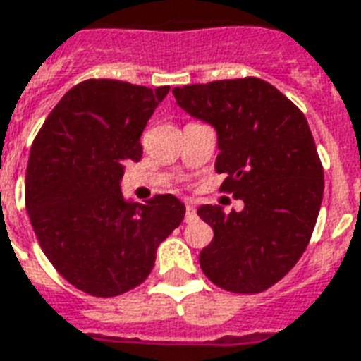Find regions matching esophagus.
<instances>
[{"mask_svg": "<svg viewBox=\"0 0 361 361\" xmlns=\"http://www.w3.org/2000/svg\"><path fill=\"white\" fill-rule=\"evenodd\" d=\"M197 218L195 212V204L191 201H185V221H193Z\"/></svg>", "mask_w": 361, "mask_h": 361, "instance_id": "1", "label": "esophagus"}]
</instances>
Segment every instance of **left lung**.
<instances>
[{"instance_id":"left-lung-1","label":"left lung","mask_w":361,"mask_h":361,"mask_svg":"<svg viewBox=\"0 0 361 361\" xmlns=\"http://www.w3.org/2000/svg\"><path fill=\"white\" fill-rule=\"evenodd\" d=\"M176 103L216 130L221 189L245 202L229 214L202 204L214 229L199 262L210 281L241 295L269 289L308 247L323 199V168L306 116L260 78L218 80L172 90Z\"/></svg>"}]
</instances>
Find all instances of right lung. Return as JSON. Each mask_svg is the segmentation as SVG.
Masks as SVG:
<instances>
[{
    "label": "right lung",
    "instance_id": "1",
    "mask_svg": "<svg viewBox=\"0 0 361 361\" xmlns=\"http://www.w3.org/2000/svg\"><path fill=\"white\" fill-rule=\"evenodd\" d=\"M168 92L85 80L32 143L24 189L32 228L47 260L87 295L109 298L145 281L159 245L185 216L173 195L141 204L120 191L124 162L141 159V133Z\"/></svg>",
    "mask_w": 361,
    "mask_h": 361
}]
</instances>
